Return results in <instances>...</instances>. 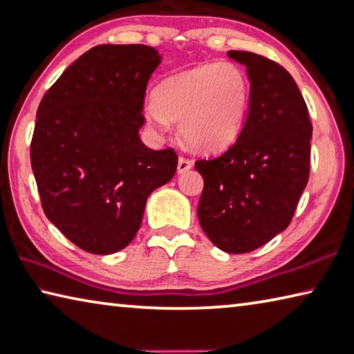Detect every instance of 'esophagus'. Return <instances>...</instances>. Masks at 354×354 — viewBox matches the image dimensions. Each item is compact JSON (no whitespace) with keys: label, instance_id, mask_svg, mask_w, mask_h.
Here are the masks:
<instances>
[{"label":"esophagus","instance_id":"esophagus-1","mask_svg":"<svg viewBox=\"0 0 354 354\" xmlns=\"http://www.w3.org/2000/svg\"><path fill=\"white\" fill-rule=\"evenodd\" d=\"M191 167H193V161L188 160V158H185V157H178V165H177L178 174L187 172V171L191 169Z\"/></svg>","mask_w":354,"mask_h":354}]
</instances>
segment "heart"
<instances>
[{
  "mask_svg": "<svg viewBox=\"0 0 354 354\" xmlns=\"http://www.w3.org/2000/svg\"><path fill=\"white\" fill-rule=\"evenodd\" d=\"M249 101V79L238 65L203 64L161 80L145 115L153 132L178 121V132L189 145L216 153L238 140Z\"/></svg>",
  "mask_w": 354,
  "mask_h": 354,
  "instance_id": "obj_1",
  "label": "heart"
}]
</instances>
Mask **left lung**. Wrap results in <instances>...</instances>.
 Instances as JSON below:
<instances>
[{
	"mask_svg": "<svg viewBox=\"0 0 354 354\" xmlns=\"http://www.w3.org/2000/svg\"><path fill=\"white\" fill-rule=\"evenodd\" d=\"M247 66L250 104L234 145L197 160L202 230L227 253H247L286 228L309 178L313 124L292 76L264 55L228 51Z\"/></svg>",
	"mask_w": 354,
	"mask_h": 354,
	"instance_id": "8db88e82",
	"label": "left lung"
}]
</instances>
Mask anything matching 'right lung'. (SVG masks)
<instances>
[{"label": "right lung", "mask_w": 354, "mask_h": 354, "mask_svg": "<svg viewBox=\"0 0 354 354\" xmlns=\"http://www.w3.org/2000/svg\"><path fill=\"white\" fill-rule=\"evenodd\" d=\"M160 62L146 45H97L62 73L37 110L30 165L43 212L88 253L129 245L149 194L177 171L172 147L152 151L138 135Z\"/></svg>", "instance_id": "right-lung-1"}]
</instances>
